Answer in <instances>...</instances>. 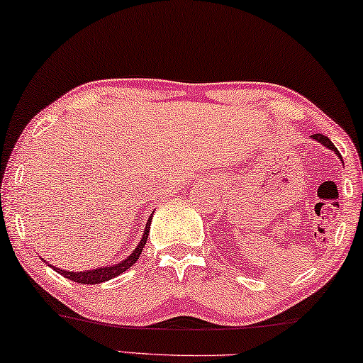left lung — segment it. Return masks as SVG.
I'll use <instances>...</instances> for the list:
<instances>
[{"label": "left lung", "instance_id": "obj_1", "mask_svg": "<svg viewBox=\"0 0 363 363\" xmlns=\"http://www.w3.org/2000/svg\"><path fill=\"white\" fill-rule=\"evenodd\" d=\"M311 139H315L316 142H320V144H323V145H325V147H327V149H330V150H333V152H335V154H337V155H338V157H342V155H340V154H338V150H337V147H335V145L332 144V140H330L327 135H323V134H313V135H311Z\"/></svg>", "mask_w": 363, "mask_h": 363}]
</instances>
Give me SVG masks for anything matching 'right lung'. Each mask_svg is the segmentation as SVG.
<instances>
[{"instance_id": "add662e5", "label": "right lung", "mask_w": 363, "mask_h": 363, "mask_svg": "<svg viewBox=\"0 0 363 363\" xmlns=\"http://www.w3.org/2000/svg\"><path fill=\"white\" fill-rule=\"evenodd\" d=\"M150 219H152V216H150V218H149L147 226H145L144 235H142V240H140L139 245H137V247L134 250V253L128 256V258L121 261V263L112 264V266H102V268H95V269H86V272H65V269L55 268V266H52V268H53L57 273L62 274V277L72 279V281H75V283L99 284V283L108 281V279L116 278V277H118V274H122L123 272H127V269L130 268V266L134 264L137 259H139L142 250H144L145 242H147L149 228H150Z\"/></svg>"}]
</instances>
